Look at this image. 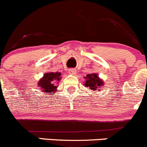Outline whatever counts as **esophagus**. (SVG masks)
<instances>
[{"label":"esophagus","mask_w":147,"mask_h":147,"mask_svg":"<svg viewBox=\"0 0 147 147\" xmlns=\"http://www.w3.org/2000/svg\"><path fill=\"white\" fill-rule=\"evenodd\" d=\"M69 73H70V74H72V75H75L76 74V70L75 69H71L70 71H69Z\"/></svg>","instance_id":"34e87169"}]
</instances>
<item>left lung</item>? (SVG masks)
Wrapping results in <instances>:
<instances>
[{"label": "left lung", "instance_id": "8db88e82", "mask_svg": "<svg viewBox=\"0 0 147 147\" xmlns=\"http://www.w3.org/2000/svg\"><path fill=\"white\" fill-rule=\"evenodd\" d=\"M84 86L90 88V90H98V91H99L101 88L104 86V82L97 74H87L86 76H84Z\"/></svg>", "mask_w": 147, "mask_h": 147}]
</instances>
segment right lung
<instances>
[{
	"label": "right lung",
	"mask_w": 147,
	"mask_h": 147,
	"mask_svg": "<svg viewBox=\"0 0 147 147\" xmlns=\"http://www.w3.org/2000/svg\"><path fill=\"white\" fill-rule=\"evenodd\" d=\"M61 74L60 72H48L38 82V86L43 93L53 94L59 86Z\"/></svg>",
	"instance_id": "add662e5"
}]
</instances>
